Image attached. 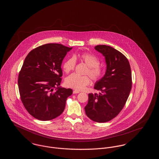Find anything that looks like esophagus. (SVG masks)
I'll list each match as a JSON object with an SVG mask.
<instances>
[{
  "label": "esophagus",
  "mask_w": 159,
  "mask_h": 159,
  "mask_svg": "<svg viewBox=\"0 0 159 159\" xmlns=\"http://www.w3.org/2000/svg\"><path fill=\"white\" fill-rule=\"evenodd\" d=\"M79 93H80V92L79 91H77V90H75V91H73V93H74V94Z\"/></svg>",
  "instance_id": "1"
}]
</instances>
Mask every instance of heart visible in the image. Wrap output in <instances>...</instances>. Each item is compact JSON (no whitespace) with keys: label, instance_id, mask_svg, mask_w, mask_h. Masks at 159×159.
<instances>
[{"label":"heart","instance_id":"b5f03b06","mask_svg":"<svg viewBox=\"0 0 159 159\" xmlns=\"http://www.w3.org/2000/svg\"><path fill=\"white\" fill-rule=\"evenodd\" d=\"M79 58L84 62L88 66L85 74L88 75L94 81H98L104 76V70L99 65L98 58L93 54L88 52H83L78 55ZM75 57H71L68 58L63 64L64 71L68 73L73 70L76 66V61ZM91 82L90 77L87 75L79 76L73 73L66 79V85L78 91L83 89Z\"/></svg>","mask_w":159,"mask_h":159}]
</instances>
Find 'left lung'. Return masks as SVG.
I'll use <instances>...</instances> for the list:
<instances>
[{
  "mask_svg": "<svg viewBox=\"0 0 159 159\" xmlns=\"http://www.w3.org/2000/svg\"><path fill=\"white\" fill-rule=\"evenodd\" d=\"M95 49L105 57L107 69L94 86L101 92L88 94L84 110L92 120L104 123L112 120L124 107L132 88V74L129 61L119 51L104 45Z\"/></svg>",
  "mask_w": 159,
  "mask_h": 159,
  "instance_id": "8db88e82",
  "label": "left lung"
}]
</instances>
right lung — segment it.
<instances>
[{
    "mask_svg": "<svg viewBox=\"0 0 159 159\" xmlns=\"http://www.w3.org/2000/svg\"><path fill=\"white\" fill-rule=\"evenodd\" d=\"M72 48L48 43L31 51L18 75L20 98L27 111L38 120L53 119L64 111L71 89L60 86L61 64Z\"/></svg>",
    "mask_w": 159,
    "mask_h": 159,
    "instance_id": "1",
    "label": "right lung"
}]
</instances>
